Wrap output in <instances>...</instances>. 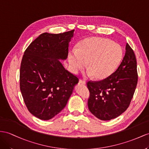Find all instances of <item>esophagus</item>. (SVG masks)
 <instances>
[{
    "label": "esophagus",
    "mask_w": 149,
    "mask_h": 149,
    "mask_svg": "<svg viewBox=\"0 0 149 149\" xmlns=\"http://www.w3.org/2000/svg\"><path fill=\"white\" fill-rule=\"evenodd\" d=\"M79 83H81V84H84V85H85L86 84V81H83V80H79Z\"/></svg>",
    "instance_id": "1"
}]
</instances>
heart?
<instances>
[{
  "mask_svg": "<svg viewBox=\"0 0 149 149\" xmlns=\"http://www.w3.org/2000/svg\"><path fill=\"white\" fill-rule=\"evenodd\" d=\"M123 49L120 45L102 38H89L81 41L76 50L68 54L72 71L77 73L86 63L87 76L103 79L111 75L121 62Z\"/></svg>",
  "mask_w": 149,
  "mask_h": 149,
  "instance_id": "heart-1",
  "label": "heart"
}]
</instances>
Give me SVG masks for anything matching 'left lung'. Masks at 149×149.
Returning <instances> with one entry per match:
<instances>
[{
	"label": "left lung",
	"mask_w": 149,
	"mask_h": 149,
	"mask_svg": "<svg viewBox=\"0 0 149 149\" xmlns=\"http://www.w3.org/2000/svg\"><path fill=\"white\" fill-rule=\"evenodd\" d=\"M125 50L115 72L102 81L87 84L90 92L89 109L101 120H110L121 115L128 108L135 93L138 81L136 60L128 43Z\"/></svg>",
	"instance_id": "8db88e82"
}]
</instances>
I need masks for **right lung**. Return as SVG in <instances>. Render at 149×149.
Returning a JSON list of instances; mask_svg holds the SVG:
<instances>
[{
	"instance_id": "right-lung-1",
	"label": "right lung",
	"mask_w": 149,
	"mask_h": 149,
	"mask_svg": "<svg viewBox=\"0 0 149 149\" xmlns=\"http://www.w3.org/2000/svg\"><path fill=\"white\" fill-rule=\"evenodd\" d=\"M74 30L45 33L29 45L20 68V90L33 115L48 120L65 107L78 78L64 68Z\"/></svg>"
}]
</instances>
